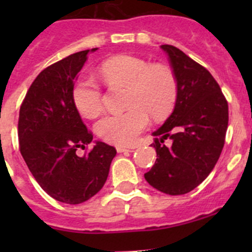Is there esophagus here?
<instances>
[{"label":"esophagus","instance_id":"1","mask_svg":"<svg viewBox=\"0 0 252 252\" xmlns=\"http://www.w3.org/2000/svg\"><path fill=\"white\" fill-rule=\"evenodd\" d=\"M117 151L118 152H133V149H130V147H124V146H118L117 147Z\"/></svg>","mask_w":252,"mask_h":252}]
</instances>
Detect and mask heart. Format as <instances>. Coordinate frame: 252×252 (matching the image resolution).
Returning a JSON list of instances; mask_svg holds the SVG:
<instances>
[{"label":"heart","instance_id":"1","mask_svg":"<svg viewBox=\"0 0 252 252\" xmlns=\"http://www.w3.org/2000/svg\"><path fill=\"white\" fill-rule=\"evenodd\" d=\"M110 88H128L124 113L108 114L96 123L102 140L114 145H133L150 124V116L161 119L171 113L178 96L174 73L164 65H151L134 56L110 58L100 67ZM74 106L81 116L94 118L102 110V93L95 81L80 79L72 90Z\"/></svg>","mask_w":252,"mask_h":252}]
</instances>
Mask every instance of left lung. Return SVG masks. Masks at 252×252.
<instances>
[{"label": "left lung", "instance_id": "left-lung-1", "mask_svg": "<svg viewBox=\"0 0 252 252\" xmlns=\"http://www.w3.org/2000/svg\"><path fill=\"white\" fill-rule=\"evenodd\" d=\"M161 48L177 79L178 96L171 116L152 133L157 158L144 177L164 194L183 195L201 184L220 158L228 128V102L205 67L172 45ZM166 138L172 140L171 148L160 144Z\"/></svg>", "mask_w": 252, "mask_h": 252}]
</instances>
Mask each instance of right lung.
Here are the masks:
<instances>
[{
  "label": "right lung",
  "instance_id": "1",
  "mask_svg": "<svg viewBox=\"0 0 252 252\" xmlns=\"http://www.w3.org/2000/svg\"><path fill=\"white\" fill-rule=\"evenodd\" d=\"M73 53L42 70L32 81L20 106L19 149L28 168L44 191L64 204L78 205L102 189L117 151L96 141L93 150L78 156L93 141L74 106L72 90L89 52Z\"/></svg>",
  "mask_w": 252,
  "mask_h": 252
}]
</instances>
